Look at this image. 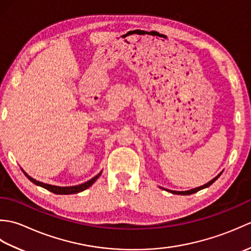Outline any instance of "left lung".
Returning a JSON list of instances; mask_svg holds the SVG:
<instances>
[{"instance_id":"1","label":"left lung","mask_w":251,"mask_h":251,"mask_svg":"<svg viewBox=\"0 0 251 251\" xmlns=\"http://www.w3.org/2000/svg\"><path fill=\"white\" fill-rule=\"evenodd\" d=\"M221 174L222 173H220L219 175L217 176V177H215L214 179L212 180H210L209 182L208 183H206V184H204V185H201V186H199V188H195V189H192V190H190V191H184V192H178V191H170V190H168V192H170V193H174V194H181V195H190V194H193V193H196V192H199L200 190H201V189H205V188H208V186L209 185H211L212 183L215 182V181L220 177L221 176Z\"/></svg>"}]
</instances>
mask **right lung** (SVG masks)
Instances as JSON below:
<instances>
[{
  "mask_svg": "<svg viewBox=\"0 0 251 251\" xmlns=\"http://www.w3.org/2000/svg\"><path fill=\"white\" fill-rule=\"evenodd\" d=\"M23 172H24V170H23ZM24 174L25 175V177L31 181V182H33L36 185H40V186H42V188L49 190V191L52 192V193H55V194H75V193H78V192H82L84 190L88 189L89 186L92 185L95 182V181L99 178V176L101 175V173H100L97 176H95L93 179H90L89 181H87V182H85L83 184H79V185H74V186H56V185H50V184H46V183H43V182H40V181H36L35 179L31 178L30 176L26 175L25 172H24Z\"/></svg>",
  "mask_w": 251,
  "mask_h": 251,
  "instance_id": "right-lung-1",
  "label": "right lung"
}]
</instances>
